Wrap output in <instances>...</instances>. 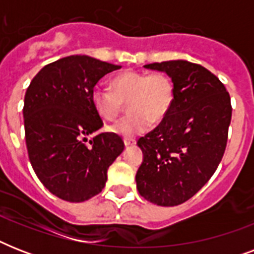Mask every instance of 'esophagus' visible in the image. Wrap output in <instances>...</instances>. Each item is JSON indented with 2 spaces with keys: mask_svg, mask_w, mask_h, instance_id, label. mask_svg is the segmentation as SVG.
I'll list each match as a JSON object with an SVG mask.
<instances>
[{
  "mask_svg": "<svg viewBox=\"0 0 254 254\" xmlns=\"http://www.w3.org/2000/svg\"><path fill=\"white\" fill-rule=\"evenodd\" d=\"M124 145L125 146H131V145H135L134 139H129V138H124Z\"/></svg>",
  "mask_w": 254,
  "mask_h": 254,
  "instance_id": "34e87169",
  "label": "esophagus"
}]
</instances>
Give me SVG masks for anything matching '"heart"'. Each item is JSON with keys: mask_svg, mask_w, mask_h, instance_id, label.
I'll return each mask as SVG.
<instances>
[{"mask_svg": "<svg viewBox=\"0 0 254 254\" xmlns=\"http://www.w3.org/2000/svg\"><path fill=\"white\" fill-rule=\"evenodd\" d=\"M91 100L100 117L107 121L115 120L123 109V103L129 101L130 113L109 129L130 138L143 133L150 124H159L166 117L174 101V85L162 72L147 75L127 71L112 79L111 88L96 85Z\"/></svg>", "mask_w": 254, "mask_h": 254, "instance_id": "heart-1", "label": "heart"}]
</instances>
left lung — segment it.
Here are the masks:
<instances>
[{"label":"left lung","instance_id":"obj_1","mask_svg":"<svg viewBox=\"0 0 254 254\" xmlns=\"http://www.w3.org/2000/svg\"><path fill=\"white\" fill-rule=\"evenodd\" d=\"M143 67L169 75L174 101L158 127L137 142L143 153L137 190L150 203L171 207L192 197L216 171L228 139L231 97L200 64L169 61Z\"/></svg>","mask_w":254,"mask_h":254}]
</instances>
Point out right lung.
Returning <instances> with one entry per match:
<instances>
[{
  "label": "right lung",
  "instance_id": "obj_1",
  "mask_svg": "<svg viewBox=\"0 0 254 254\" xmlns=\"http://www.w3.org/2000/svg\"><path fill=\"white\" fill-rule=\"evenodd\" d=\"M121 68L87 55H71L45 65L25 95L23 119L29 159L46 189L80 203L105 187L107 171L124 150L115 133L88 135L103 127L92 89L107 73Z\"/></svg>",
  "mask_w": 254,
  "mask_h": 254
}]
</instances>
